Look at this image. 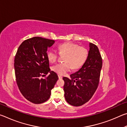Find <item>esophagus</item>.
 Segmentation results:
<instances>
[{
  "label": "esophagus",
  "instance_id": "obj_1",
  "mask_svg": "<svg viewBox=\"0 0 127 127\" xmlns=\"http://www.w3.org/2000/svg\"><path fill=\"white\" fill-rule=\"evenodd\" d=\"M58 78H59V79H62L63 77H62V76H60V75H58Z\"/></svg>",
  "mask_w": 127,
  "mask_h": 127
}]
</instances>
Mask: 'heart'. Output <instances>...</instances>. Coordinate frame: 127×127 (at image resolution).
Listing matches in <instances>:
<instances>
[{"mask_svg":"<svg viewBox=\"0 0 127 127\" xmlns=\"http://www.w3.org/2000/svg\"><path fill=\"white\" fill-rule=\"evenodd\" d=\"M58 52L55 50H49L46 54L47 58L51 63L57 61L59 54L65 55L63 62L54 65L52 70L56 73L63 75L72 69L76 70L80 68L86 61L89 51L83 46H79L78 45L73 42H65L60 44L58 46Z\"/></svg>","mask_w":127,"mask_h":127,"instance_id":"b5f03b06","label":"heart"}]
</instances>
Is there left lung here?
Wrapping results in <instances>:
<instances>
[{
    "mask_svg": "<svg viewBox=\"0 0 127 127\" xmlns=\"http://www.w3.org/2000/svg\"><path fill=\"white\" fill-rule=\"evenodd\" d=\"M102 58L97 46L90 43L87 59L82 68L70 78L63 77L64 97L70 105L81 106L89 101L97 89L100 81Z\"/></svg>",
    "mask_w": 127,
    "mask_h": 127,
    "instance_id": "8db88e82",
    "label": "left lung"
}]
</instances>
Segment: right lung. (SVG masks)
Masks as SVG:
<instances>
[{
  "mask_svg": "<svg viewBox=\"0 0 127 127\" xmlns=\"http://www.w3.org/2000/svg\"><path fill=\"white\" fill-rule=\"evenodd\" d=\"M54 40L34 37L25 40L14 58L16 82L22 95L33 104H41L50 97L58 76L49 67L46 51ZM49 74L45 79L41 76Z\"/></svg>",
  "mask_w": 127,
  "mask_h": 127,
  "instance_id": "right-lung-1",
  "label": "right lung"
}]
</instances>
